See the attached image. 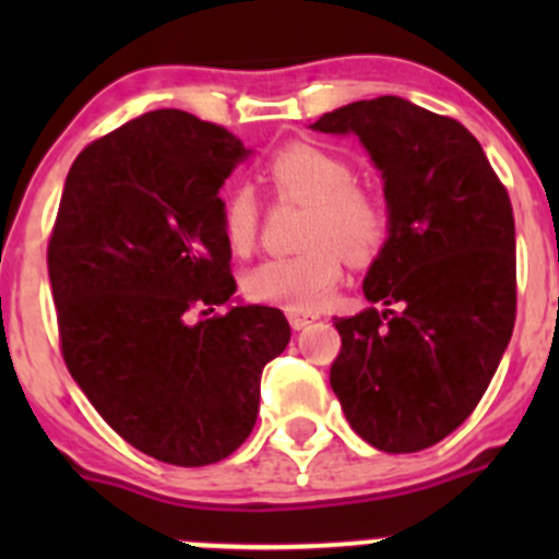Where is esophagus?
<instances>
[{
	"label": "esophagus",
	"mask_w": 559,
	"mask_h": 559,
	"mask_svg": "<svg viewBox=\"0 0 559 559\" xmlns=\"http://www.w3.org/2000/svg\"><path fill=\"white\" fill-rule=\"evenodd\" d=\"M313 319H316V316H308L302 311H289V324L295 326V330H306V326L311 324Z\"/></svg>",
	"instance_id": "1"
}]
</instances>
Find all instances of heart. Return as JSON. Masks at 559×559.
Masks as SVG:
<instances>
[{
	"label": "heart",
	"instance_id": "b5f03b06",
	"mask_svg": "<svg viewBox=\"0 0 559 559\" xmlns=\"http://www.w3.org/2000/svg\"><path fill=\"white\" fill-rule=\"evenodd\" d=\"M264 178L275 197L306 205L297 243L289 257H275L246 275V295L253 302L286 311H316L343 278V257L365 264L379 257L389 238L384 200L370 186L354 180V167L343 156L313 143H292L275 151L264 165ZM262 207L248 186H235L224 197L222 233L229 251L246 257L259 238Z\"/></svg>",
	"mask_w": 559,
	"mask_h": 559
}]
</instances>
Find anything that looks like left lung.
Masks as SVG:
<instances>
[{"label": "left lung", "instance_id": "obj_1", "mask_svg": "<svg viewBox=\"0 0 559 559\" xmlns=\"http://www.w3.org/2000/svg\"><path fill=\"white\" fill-rule=\"evenodd\" d=\"M384 173L389 240L365 278L384 311L335 319L332 392L370 447L411 454L454 432L487 392L516 321L514 211L478 140L400 97L324 112Z\"/></svg>", "mask_w": 559, "mask_h": 559}]
</instances>
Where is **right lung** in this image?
Masks as SVG:
<instances>
[{
  "label": "right lung",
  "mask_w": 559,
  "mask_h": 559,
  "mask_svg": "<svg viewBox=\"0 0 559 559\" xmlns=\"http://www.w3.org/2000/svg\"><path fill=\"white\" fill-rule=\"evenodd\" d=\"M243 156L218 123L145 112L78 154L48 240L67 370L167 465H213L251 436L264 365L292 337L278 308L216 313L238 289L218 189Z\"/></svg>",
  "instance_id": "add662e5"
}]
</instances>
